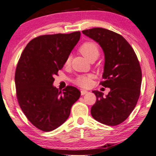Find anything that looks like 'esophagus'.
<instances>
[{"instance_id":"34e87169","label":"esophagus","mask_w":156,"mask_h":156,"mask_svg":"<svg viewBox=\"0 0 156 156\" xmlns=\"http://www.w3.org/2000/svg\"><path fill=\"white\" fill-rule=\"evenodd\" d=\"M87 92H88L87 90H81V94H82V95H84V94H87Z\"/></svg>"}]
</instances>
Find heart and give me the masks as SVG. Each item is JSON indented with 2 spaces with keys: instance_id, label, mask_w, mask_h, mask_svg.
I'll list each match as a JSON object with an SVG mask.
<instances>
[{
  "instance_id": "heart-1",
  "label": "heart",
  "mask_w": 156,
  "mask_h": 156,
  "mask_svg": "<svg viewBox=\"0 0 156 156\" xmlns=\"http://www.w3.org/2000/svg\"><path fill=\"white\" fill-rule=\"evenodd\" d=\"M80 51L90 62L98 58L99 54H100V50H99L98 44L91 41L85 42V43L82 44V46L80 47ZM70 64L71 56H68L66 58L65 62H64V66H69L70 65ZM92 77L93 76L90 74L78 76L74 80V83L76 85L80 86L81 87H88L92 84Z\"/></svg>"
}]
</instances>
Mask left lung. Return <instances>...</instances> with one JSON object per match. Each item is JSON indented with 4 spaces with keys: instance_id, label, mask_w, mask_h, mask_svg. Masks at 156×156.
I'll list each match as a JSON object with an SVG mask.
<instances>
[{
    "instance_id": "8db88e82",
    "label": "left lung",
    "mask_w": 156,
    "mask_h": 156,
    "mask_svg": "<svg viewBox=\"0 0 156 156\" xmlns=\"http://www.w3.org/2000/svg\"><path fill=\"white\" fill-rule=\"evenodd\" d=\"M82 33L102 47L105 66L100 84L110 89L106 97L102 92L93 91L97 100L91 114L98 122L115 126L128 118L140 97V63L132 46L120 34L102 28L84 30Z\"/></svg>"
}]
</instances>
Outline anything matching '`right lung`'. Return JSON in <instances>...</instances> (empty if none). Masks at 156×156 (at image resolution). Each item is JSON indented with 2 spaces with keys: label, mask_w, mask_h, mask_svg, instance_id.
Segmentation results:
<instances>
[{
  "label": "right lung",
  "mask_w": 156,
  "mask_h": 156,
  "mask_svg": "<svg viewBox=\"0 0 156 156\" xmlns=\"http://www.w3.org/2000/svg\"><path fill=\"white\" fill-rule=\"evenodd\" d=\"M80 32L43 35L29 42L15 73L16 97L30 122L42 131L55 130L67 120L72 106L80 97L77 88L63 92L53 86L54 76L77 44Z\"/></svg>",
  "instance_id": "right-lung-1"
}]
</instances>
